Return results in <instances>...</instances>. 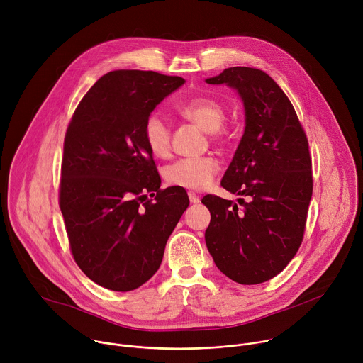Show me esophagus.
Here are the masks:
<instances>
[{
  "mask_svg": "<svg viewBox=\"0 0 363 363\" xmlns=\"http://www.w3.org/2000/svg\"><path fill=\"white\" fill-rule=\"evenodd\" d=\"M188 196H189V201H191V203H198V202H199V196H198L195 192L189 191V192H188Z\"/></svg>",
  "mask_w": 363,
  "mask_h": 363,
  "instance_id": "esophagus-1",
  "label": "esophagus"
}]
</instances>
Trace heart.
Wrapping results in <instances>:
<instances>
[{
	"label": "heart",
	"mask_w": 363,
	"mask_h": 363,
	"mask_svg": "<svg viewBox=\"0 0 363 363\" xmlns=\"http://www.w3.org/2000/svg\"><path fill=\"white\" fill-rule=\"evenodd\" d=\"M178 112L188 121L196 123L206 132L218 135L225 121V109L221 103L208 96H196L178 108ZM143 136L149 150L155 157L165 158L171 152V128L160 113H150L143 125ZM220 169L214 157L182 158L165 169V179L175 186L202 189L210 185Z\"/></svg>",
	"instance_id": "1"
}]
</instances>
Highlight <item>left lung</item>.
Masks as SVG:
<instances>
[{
	"instance_id": "left-lung-1",
	"label": "left lung",
	"mask_w": 363,
	"mask_h": 363,
	"mask_svg": "<svg viewBox=\"0 0 363 363\" xmlns=\"http://www.w3.org/2000/svg\"><path fill=\"white\" fill-rule=\"evenodd\" d=\"M206 83H225L244 101V135L221 186L247 201L205 195L211 213L205 242L227 277L264 283L286 269L303 241L313 192L307 136L291 101L263 70L230 67Z\"/></svg>"
}]
</instances>
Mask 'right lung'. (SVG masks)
Listing matches in <instances>:
<instances>
[{"label":"right lung","instance_id":"right-lung-1","mask_svg":"<svg viewBox=\"0 0 363 363\" xmlns=\"http://www.w3.org/2000/svg\"><path fill=\"white\" fill-rule=\"evenodd\" d=\"M178 76L115 70L84 94L67 126L59 205L70 251L96 284L130 291L158 272L188 208L182 186L161 188L143 125Z\"/></svg>","mask_w":363,"mask_h":363}]
</instances>
